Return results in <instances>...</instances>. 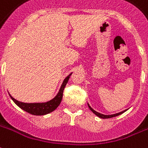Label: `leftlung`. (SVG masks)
Masks as SVG:
<instances>
[{"mask_svg": "<svg viewBox=\"0 0 148 148\" xmlns=\"http://www.w3.org/2000/svg\"><path fill=\"white\" fill-rule=\"evenodd\" d=\"M88 108H89V109H90V110L92 111V113H94L96 116H98L99 118H101V119H110V118H114V117H116V116L120 115V114H121L122 113H124L125 111H126L127 110H123V111H121V112H119V113L107 115V114H103L99 113V112H97V111H96L95 110H93V109H92V108H91L90 106H89V104H88Z\"/></svg>", "mask_w": 148, "mask_h": 148, "instance_id": "8db88e82", "label": "left lung"}]
</instances>
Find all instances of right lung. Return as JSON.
<instances>
[{"instance_id":"right-lung-1","label":"right lung","mask_w":148,"mask_h":148,"mask_svg":"<svg viewBox=\"0 0 148 148\" xmlns=\"http://www.w3.org/2000/svg\"><path fill=\"white\" fill-rule=\"evenodd\" d=\"M71 74H72V73H71L65 79L63 80L57 95L49 101L44 102V103H23V102L18 101L15 98H13L12 96L10 95V93L9 96L11 99H12L14 103L18 106V108H21L22 110L27 111V113L31 114L34 115H45V114L52 112L60 104V103L62 101V98H63V90H64L66 83L68 82V80Z\"/></svg>"}]
</instances>
